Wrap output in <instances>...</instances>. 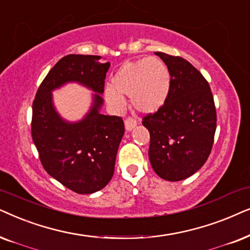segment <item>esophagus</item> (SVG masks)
Instances as JSON below:
<instances>
[{
    "label": "esophagus",
    "instance_id": "esophagus-1",
    "mask_svg": "<svg viewBox=\"0 0 250 250\" xmlns=\"http://www.w3.org/2000/svg\"><path fill=\"white\" fill-rule=\"evenodd\" d=\"M136 125H137V121H136L134 118H127L125 120V127L127 131L132 130Z\"/></svg>",
    "mask_w": 250,
    "mask_h": 250
}]
</instances>
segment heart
<instances>
[{"label":"heart","instance_id":"1","mask_svg":"<svg viewBox=\"0 0 250 250\" xmlns=\"http://www.w3.org/2000/svg\"><path fill=\"white\" fill-rule=\"evenodd\" d=\"M170 89V73L161 59L155 57L125 62L112 76L105 89V99L112 107L121 109L125 98L142 113H153L165 104Z\"/></svg>","mask_w":250,"mask_h":250}]
</instances>
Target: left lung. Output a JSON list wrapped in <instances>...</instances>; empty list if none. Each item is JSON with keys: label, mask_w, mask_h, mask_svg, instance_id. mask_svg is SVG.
Listing matches in <instances>:
<instances>
[{"label": "left lung", "mask_w": 250, "mask_h": 250, "mask_svg": "<svg viewBox=\"0 0 250 250\" xmlns=\"http://www.w3.org/2000/svg\"><path fill=\"white\" fill-rule=\"evenodd\" d=\"M170 73L165 104L143 118L149 131L148 158L166 181L195 174L210 154L216 131V108L210 86L192 64L178 56L155 52Z\"/></svg>", "instance_id": "left-lung-1"}]
</instances>
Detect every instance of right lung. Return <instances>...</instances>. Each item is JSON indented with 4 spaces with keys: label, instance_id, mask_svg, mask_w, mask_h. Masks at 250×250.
Masks as SVG:
<instances>
[{
    "label": "right lung",
    "instance_id": "1",
    "mask_svg": "<svg viewBox=\"0 0 250 250\" xmlns=\"http://www.w3.org/2000/svg\"><path fill=\"white\" fill-rule=\"evenodd\" d=\"M101 56L67 55L40 84L33 102L32 138L45 171L79 194L104 188L114 174L118 148L125 134L122 118L99 113L109 62ZM67 82H78L93 91L91 111L79 123L62 120L52 103L51 91Z\"/></svg>",
    "mask_w": 250,
    "mask_h": 250
}]
</instances>
